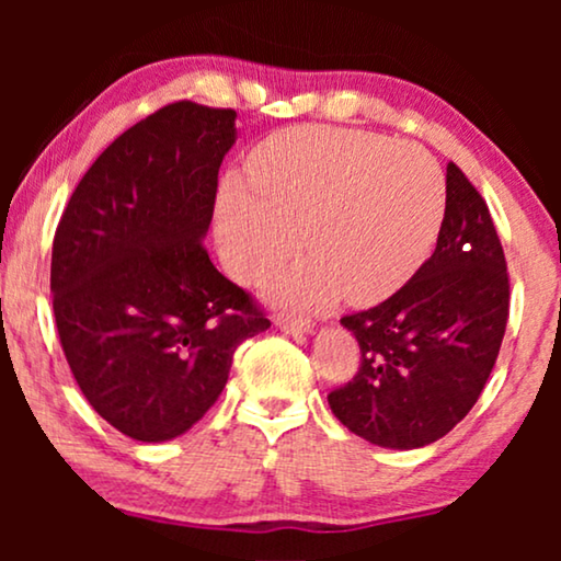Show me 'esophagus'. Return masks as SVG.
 Segmentation results:
<instances>
[{
    "label": "esophagus",
    "instance_id": "34e87169",
    "mask_svg": "<svg viewBox=\"0 0 561 561\" xmlns=\"http://www.w3.org/2000/svg\"><path fill=\"white\" fill-rule=\"evenodd\" d=\"M275 327L283 329L286 334H309L311 321L301 317H290V313H275Z\"/></svg>",
    "mask_w": 561,
    "mask_h": 561
}]
</instances>
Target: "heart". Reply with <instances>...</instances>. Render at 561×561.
I'll return each mask as SVG.
<instances>
[{
	"mask_svg": "<svg viewBox=\"0 0 561 561\" xmlns=\"http://www.w3.org/2000/svg\"><path fill=\"white\" fill-rule=\"evenodd\" d=\"M250 186L227 179L217 206L225 265L257 283L301 248L311 257L278 280L304 306L378 304L432 252L447 183L416 142L344 127H290L250 156Z\"/></svg>",
	"mask_w": 561,
	"mask_h": 561,
	"instance_id": "obj_1",
	"label": "heart"
}]
</instances>
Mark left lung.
Wrapping results in <instances>:
<instances>
[{
    "label": "left lung",
    "mask_w": 561,
    "mask_h": 561,
    "mask_svg": "<svg viewBox=\"0 0 561 561\" xmlns=\"http://www.w3.org/2000/svg\"><path fill=\"white\" fill-rule=\"evenodd\" d=\"M508 306L503 244L485 198L449 163L434 255L386 301L342 317L363 357L355 378L329 393L332 413L378 447L442 439L478 403Z\"/></svg>",
    "instance_id": "left-lung-1"
}]
</instances>
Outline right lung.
I'll return each mask as SVG.
<instances>
[{
    "mask_svg": "<svg viewBox=\"0 0 561 561\" xmlns=\"http://www.w3.org/2000/svg\"><path fill=\"white\" fill-rule=\"evenodd\" d=\"M234 110L173 102L83 173L53 237L60 347L81 393L137 442L181 436L271 321L204 248Z\"/></svg>",
    "mask_w": 561,
    "mask_h": 561,
    "instance_id": "1",
    "label": "right lung"
}]
</instances>
